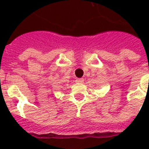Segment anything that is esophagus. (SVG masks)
Returning <instances> with one entry per match:
<instances>
[{
  "instance_id": "obj_1",
  "label": "esophagus",
  "mask_w": 149,
  "mask_h": 149,
  "mask_svg": "<svg viewBox=\"0 0 149 149\" xmlns=\"http://www.w3.org/2000/svg\"><path fill=\"white\" fill-rule=\"evenodd\" d=\"M76 82H77V84H83L84 82V79L83 78H79V79H77Z\"/></svg>"
}]
</instances>
